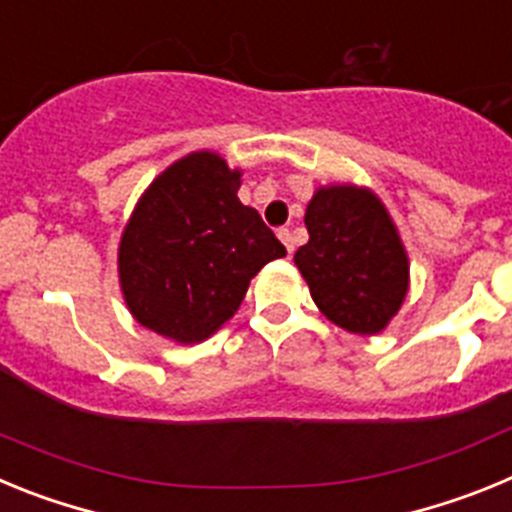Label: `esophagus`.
<instances>
[{"label":"esophagus","mask_w":512,"mask_h":512,"mask_svg":"<svg viewBox=\"0 0 512 512\" xmlns=\"http://www.w3.org/2000/svg\"><path fill=\"white\" fill-rule=\"evenodd\" d=\"M279 238H282V243L287 246V253L292 256V253H295V238H292V230L282 228L279 230Z\"/></svg>","instance_id":"34e87169"}]
</instances>
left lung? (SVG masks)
<instances>
[{"mask_svg": "<svg viewBox=\"0 0 512 512\" xmlns=\"http://www.w3.org/2000/svg\"><path fill=\"white\" fill-rule=\"evenodd\" d=\"M305 225L295 264L315 305L351 333H379L408 292V256L382 202L366 189H320Z\"/></svg>", "mask_w": 512, "mask_h": 512, "instance_id": "obj_1", "label": "left lung"}]
</instances>
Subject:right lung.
Returning a JSON list of instances; mask_svg holds the SVG:
<instances>
[{"label":"right lung","instance_id":"1","mask_svg":"<svg viewBox=\"0 0 512 512\" xmlns=\"http://www.w3.org/2000/svg\"><path fill=\"white\" fill-rule=\"evenodd\" d=\"M238 187L241 171L202 151L143 194L120 243V284L140 325L202 341L238 310L261 266L287 256L259 212L241 205Z\"/></svg>","mask_w":512,"mask_h":512}]
</instances>
